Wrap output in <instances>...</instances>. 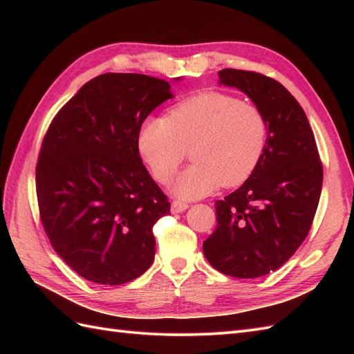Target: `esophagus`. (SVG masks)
Here are the masks:
<instances>
[{"instance_id":"obj_1","label":"esophagus","mask_w":354,"mask_h":354,"mask_svg":"<svg viewBox=\"0 0 354 354\" xmlns=\"http://www.w3.org/2000/svg\"><path fill=\"white\" fill-rule=\"evenodd\" d=\"M189 208V205L186 202H181V201H173V203H171V212H183Z\"/></svg>"}]
</instances>
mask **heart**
Masks as SVG:
<instances>
[{
    "label": "heart",
    "mask_w": 354,
    "mask_h": 354,
    "mask_svg": "<svg viewBox=\"0 0 354 354\" xmlns=\"http://www.w3.org/2000/svg\"><path fill=\"white\" fill-rule=\"evenodd\" d=\"M267 122L255 104L218 91H203L177 103L165 118L147 116L138 127L137 147L153 177L168 183L190 147L194 164L171 192L198 199L218 186L242 185L259 165Z\"/></svg>",
    "instance_id": "obj_1"
}]
</instances>
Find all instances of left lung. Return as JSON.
<instances>
[{
    "instance_id": "8db88e82",
    "label": "left lung",
    "mask_w": 354,
    "mask_h": 354,
    "mask_svg": "<svg viewBox=\"0 0 354 354\" xmlns=\"http://www.w3.org/2000/svg\"><path fill=\"white\" fill-rule=\"evenodd\" d=\"M218 80L263 112L267 140L248 180L216 202L217 227L203 242V254L216 270L252 279L279 269L306 239L324 168L307 116L281 82L239 69H223Z\"/></svg>"
}]
</instances>
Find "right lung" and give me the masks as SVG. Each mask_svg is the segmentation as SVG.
I'll return each instance as SVG.
<instances>
[{
  "label": "right lung",
  "mask_w": 354,
  "mask_h": 354,
  "mask_svg": "<svg viewBox=\"0 0 354 354\" xmlns=\"http://www.w3.org/2000/svg\"><path fill=\"white\" fill-rule=\"evenodd\" d=\"M173 99L169 82L142 73H103L53 118L37 164L42 227L72 270L122 285L155 259L153 224L169 212L138 153V127Z\"/></svg>",
  "instance_id": "obj_1"
}]
</instances>
